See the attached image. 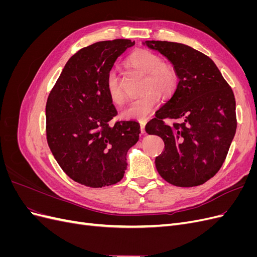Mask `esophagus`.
<instances>
[{"label": "esophagus", "mask_w": 257, "mask_h": 257, "mask_svg": "<svg viewBox=\"0 0 257 257\" xmlns=\"http://www.w3.org/2000/svg\"><path fill=\"white\" fill-rule=\"evenodd\" d=\"M141 130H142V133L143 134L146 133V121H142L141 122Z\"/></svg>", "instance_id": "obj_1"}]
</instances>
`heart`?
Wrapping results in <instances>:
<instances>
[{"instance_id":"1","label":"heart","mask_w":257,"mask_h":257,"mask_svg":"<svg viewBox=\"0 0 257 257\" xmlns=\"http://www.w3.org/2000/svg\"><path fill=\"white\" fill-rule=\"evenodd\" d=\"M132 67L147 75L143 91L146 92L123 108L121 116L124 119L145 120L160 105L161 95L172 96L179 85V74L176 67L164 62L159 54L148 50H138L128 58ZM106 90L114 105H121L125 99L120 77L114 69L107 74Z\"/></svg>"}]
</instances>
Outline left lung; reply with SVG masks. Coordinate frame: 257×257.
<instances>
[{
    "instance_id": "left-lung-1",
    "label": "left lung",
    "mask_w": 257,
    "mask_h": 257,
    "mask_svg": "<svg viewBox=\"0 0 257 257\" xmlns=\"http://www.w3.org/2000/svg\"><path fill=\"white\" fill-rule=\"evenodd\" d=\"M176 67L179 85L146 125L165 150L155 159L161 177L191 188L211 179L226 159L237 128L236 100L230 85L206 54L179 43L147 41ZM165 118L180 119L167 126Z\"/></svg>"
}]
</instances>
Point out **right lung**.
Returning a JSON list of instances; mask_svg holds the SVG:
<instances>
[{
	"label": "right lung",
	"instance_id": "add662e5",
	"mask_svg": "<svg viewBox=\"0 0 257 257\" xmlns=\"http://www.w3.org/2000/svg\"><path fill=\"white\" fill-rule=\"evenodd\" d=\"M131 40L92 44L67 61L46 104V135L54 159L74 181L89 188L118 183L126 153L139 139L136 121L118 114L106 90L107 74Z\"/></svg>",
	"mask_w": 257,
	"mask_h": 257
}]
</instances>
